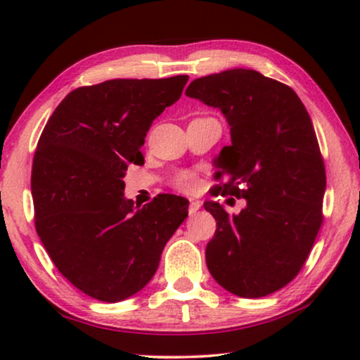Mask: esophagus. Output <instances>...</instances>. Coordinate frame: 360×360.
Here are the masks:
<instances>
[{
  "label": "esophagus",
  "instance_id": "1",
  "mask_svg": "<svg viewBox=\"0 0 360 360\" xmlns=\"http://www.w3.org/2000/svg\"><path fill=\"white\" fill-rule=\"evenodd\" d=\"M201 208V203L198 200H191L190 201V208H188V213L193 216V214H196V211H198Z\"/></svg>",
  "mask_w": 360,
  "mask_h": 360
}]
</instances>
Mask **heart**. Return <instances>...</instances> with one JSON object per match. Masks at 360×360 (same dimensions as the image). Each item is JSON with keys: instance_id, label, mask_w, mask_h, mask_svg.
Instances as JSON below:
<instances>
[{"instance_id": "heart-1", "label": "heart", "mask_w": 360, "mask_h": 360, "mask_svg": "<svg viewBox=\"0 0 360 360\" xmlns=\"http://www.w3.org/2000/svg\"><path fill=\"white\" fill-rule=\"evenodd\" d=\"M175 186L181 191H193L198 186V179L191 172H181L175 179Z\"/></svg>"}]
</instances>
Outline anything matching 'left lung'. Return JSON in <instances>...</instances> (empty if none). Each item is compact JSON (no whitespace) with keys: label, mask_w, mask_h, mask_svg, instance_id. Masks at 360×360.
Listing matches in <instances>:
<instances>
[{"label":"left lung","mask_w":360,"mask_h":360,"mask_svg":"<svg viewBox=\"0 0 360 360\" xmlns=\"http://www.w3.org/2000/svg\"><path fill=\"white\" fill-rule=\"evenodd\" d=\"M185 95L219 110L231 127L214 159L226 181L213 195L245 200L239 214L205 201L216 219L206 265L228 292L267 297L297 277L323 223L326 172L311 117L292 88L250 68L196 78Z\"/></svg>","instance_id":"8db88e82"}]
</instances>
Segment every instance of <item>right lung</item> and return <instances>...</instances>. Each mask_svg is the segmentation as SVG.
I'll list each match as a JSON object with an SVG mask.
<instances>
[{"instance_id":"1","label":"right lung","mask_w":360,"mask_h":360,"mask_svg":"<svg viewBox=\"0 0 360 360\" xmlns=\"http://www.w3.org/2000/svg\"><path fill=\"white\" fill-rule=\"evenodd\" d=\"M186 82L117 78L77 88L44 127L31 176L36 231L58 272L88 297L116 303L141 292L188 216V200L175 195L134 206L122 180L127 165L144 162L152 121Z\"/></svg>"}]
</instances>
